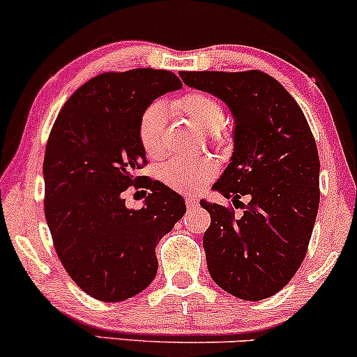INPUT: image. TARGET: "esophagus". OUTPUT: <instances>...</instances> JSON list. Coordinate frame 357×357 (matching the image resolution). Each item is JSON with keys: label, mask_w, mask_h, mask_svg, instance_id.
I'll list each match as a JSON object with an SVG mask.
<instances>
[{"label": "esophagus", "mask_w": 357, "mask_h": 357, "mask_svg": "<svg viewBox=\"0 0 357 357\" xmlns=\"http://www.w3.org/2000/svg\"><path fill=\"white\" fill-rule=\"evenodd\" d=\"M196 204H198V199H196V198H191V196H190V198H186V206L188 208L196 206Z\"/></svg>", "instance_id": "34e87169"}]
</instances>
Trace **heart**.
<instances>
[{"instance_id": "heart-1", "label": "heart", "mask_w": 357, "mask_h": 357, "mask_svg": "<svg viewBox=\"0 0 357 357\" xmlns=\"http://www.w3.org/2000/svg\"><path fill=\"white\" fill-rule=\"evenodd\" d=\"M204 132H216L225 122V109L218 100L202 92H191L173 104ZM166 110L161 104L149 105L139 121V141L151 159L165 153ZM215 173L208 159H169L158 167V176L166 186L179 192H195Z\"/></svg>"}]
</instances>
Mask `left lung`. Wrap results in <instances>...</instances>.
<instances>
[{
    "label": "left lung",
    "mask_w": 357,
    "mask_h": 357,
    "mask_svg": "<svg viewBox=\"0 0 357 357\" xmlns=\"http://www.w3.org/2000/svg\"><path fill=\"white\" fill-rule=\"evenodd\" d=\"M184 84L230 109L233 154L213 184L243 215L202 199L211 225L203 236L216 285L243 301L272 297L304 260L319 208V154L304 112L264 72H181ZM248 195L250 202H239Z\"/></svg>",
    "instance_id": "8db88e82"
}]
</instances>
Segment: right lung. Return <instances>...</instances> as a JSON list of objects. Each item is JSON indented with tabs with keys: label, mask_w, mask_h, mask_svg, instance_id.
<instances>
[{
	"label": "right lung",
	"mask_w": 357,
	"mask_h": 357,
	"mask_svg": "<svg viewBox=\"0 0 357 357\" xmlns=\"http://www.w3.org/2000/svg\"><path fill=\"white\" fill-rule=\"evenodd\" d=\"M183 87L173 72L102 73L65 102L45 151V218L61 265L90 297L121 302L158 272L155 247L186 213L183 196L147 179L141 210L122 196L146 162L139 121L158 97Z\"/></svg>",
	"instance_id": "add662e5"
}]
</instances>
